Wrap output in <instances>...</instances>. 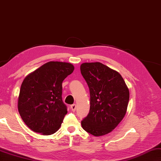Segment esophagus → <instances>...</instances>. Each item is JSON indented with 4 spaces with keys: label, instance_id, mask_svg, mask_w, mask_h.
<instances>
[{
    "label": "esophagus",
    "instance_id": "34e87169",
    "mask_svg": "<svg viewBox=\"0 0 161 161\" xmlns=\"http://www.w3.org/2000/svg\"><path fill=\"white\" fill-rule=\"evenodd\" d=\"M71 108L72 111L74 112V111H75V109H76V104H72V105L71 106Z\"/></svg>",
    "mask_w": 161,
    "mask_h": 161
}]
</instances>
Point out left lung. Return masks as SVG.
<instances>
[{"label": "left lung", "instance_id": "left-lung-1", "mask_svg": "<svg viewBox=\"0 0 161 161\" xmlns=\"http://www.w3.org/2000/svg\"><path fill=\"white\" fill-rule=\"evenodd\" d=\"M80 72L90 95V112L81 121L82 128L95 137L107 135L125 116L128 87L119 73L100 62L83 63Z\"/></svg>", "mask_w": 161, "mask_h": 161}]
</instances>
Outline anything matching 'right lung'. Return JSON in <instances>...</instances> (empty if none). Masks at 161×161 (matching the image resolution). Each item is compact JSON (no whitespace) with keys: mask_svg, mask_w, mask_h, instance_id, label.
Segmentation results:
<instances>
[{"mask_svg":"<svg viewBox=\"0 0 161 161\" xmlns=\"http://www.w3.org/2000/svg\"><path fill=\"white\" fill-rule=\"evenodd\" d=\"M71 63L49 62L24 78L17 107L23 121L32 131L53 135L67 114L62 102V82L73 73Z\"/></svg>","mask_w":161,"mask_h":161,"instance_id":"1","label":"right lung"}]
</instances>
